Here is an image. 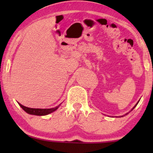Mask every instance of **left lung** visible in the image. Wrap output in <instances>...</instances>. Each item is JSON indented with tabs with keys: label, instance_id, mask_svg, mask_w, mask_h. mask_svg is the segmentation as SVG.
I'll return each instance as SVG.
<instances>
[{
	"label": "left lung",
	"instance_id": "obj_1",
	"mask_svg": "<svg viewBox=\"0 0 153 153\" xmlns=\"http://www.w3.org/2000/svg\"><path fill=\"white\" fill-rule=\"evenodd\" d=\"M139 101H140V100H139V101H138V102H137V104H135V105H134V107L132 108H131V111H132L133 109H134V108L135 107H136V106H137V104H138V103H139ZM130 111H129V112H130ZM129 112H128V113H127V114H125V115H123V116H120V117H123V116H125V115H127V114H129Z\"/></svg>",
	"mask_w": 153,
	"mask_h": 153
}]
</instances>
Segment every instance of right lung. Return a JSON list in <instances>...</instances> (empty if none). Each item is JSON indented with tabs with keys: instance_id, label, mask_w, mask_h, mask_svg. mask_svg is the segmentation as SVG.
I'll use <instances>...</instances> for the list:
<instances>
[{
	"instance_id": "add662e5",
	"label": "right lung",
	"mask_w": 153,
	"mask_h": 153,
	"mask_svg": "<svg viewBox=\"0 0 153 153\" xmlns=\"http://www.w3.org/2000/svg\"><path fill=\"white\" fill-rule=\"evenodd\" d=\"M18 104H19V106L22 107L23 109H24L25 111H26L27 114H30V115H35V116H46V115H48L49 114H51L52 112L55 111L58 108V107L61 105V104H60L59 105L56 106V107L51 108H28L26 107L20 103Z\"/></svg>"
}]
</instances>
